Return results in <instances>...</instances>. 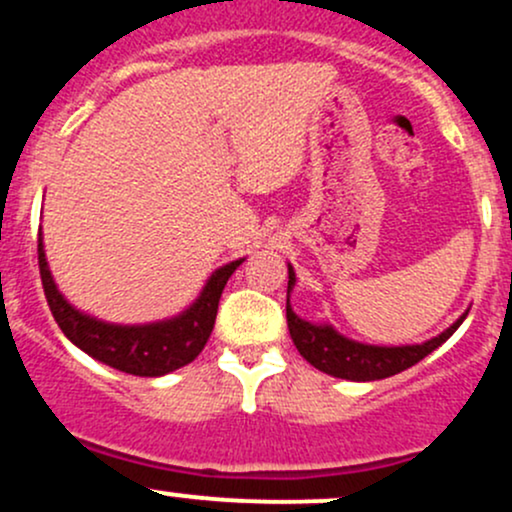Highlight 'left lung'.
I'll return each mask as SVG.
<instances>
[{"label":"left lung","mask_w":512,"mask_h":512,"mask_svg":"<svg viewBox=\"0 0 512 512\" xmlns=\"http://www.w3.org/2000/svg\"><path fill=\"white\" fill-rule=\"evenodd\" d=\"M296 284L294 267L289 265V286H286V323H289L291 340H294L296 350L308 364L320 369V372L338 376V379L350 381H376L393 376L403 369L413 367L420 359L428 357L432 350L447 342L454 335V330L462 325L466 318L459 316L452 325L423 345H401V347H381V345H364V342L350 340L340 335L333 325H316L308 323L296 316L289 306V294Z\"/></svg>","instance_id":"8db88e82"}]
</instances>
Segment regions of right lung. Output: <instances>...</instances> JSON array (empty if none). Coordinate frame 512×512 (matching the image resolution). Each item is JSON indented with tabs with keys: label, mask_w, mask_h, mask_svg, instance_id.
<instances>
[{
	"label": "right lung",
	"mask_w": 512,
	"mask_h": 512,
	"mask_svg": "<svg viewBox=\"0 0 512 512\" xmlns=\"http://www.w3.org/2000/svg\"><path fill=\"white\" fill-rule=\"evenodd\" d=\"M240 265L243 260L218 267L201 289L199 299L179 316L148 325H116L87 316L67 303L53 282L46 250H43V235L38 233V267H41L43 291H46L55 323L60 325L67 340L89 357L133 376L170 374L199 357L216 323L223 286Z\"/></svg>",
	"instance_id": "right-lung-1"
}]
</instances>
